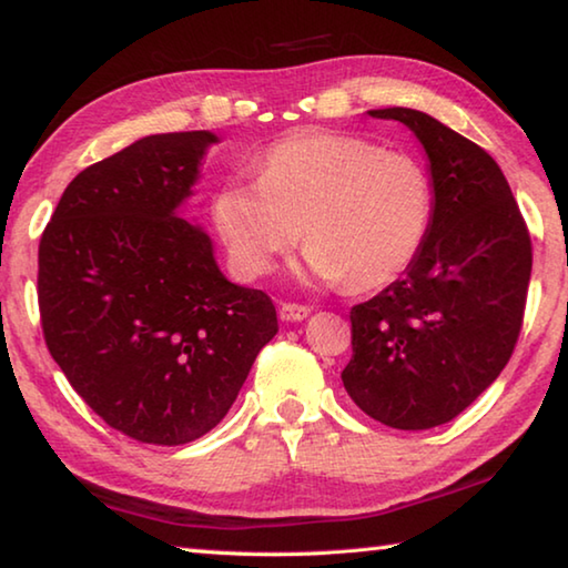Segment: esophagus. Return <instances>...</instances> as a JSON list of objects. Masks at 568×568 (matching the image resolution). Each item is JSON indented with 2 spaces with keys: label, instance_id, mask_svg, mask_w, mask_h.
I'll use <instances>...</instances> for the list:
<instances>
[{
  "label": "esophagus",
  "instance_id": "34e87169",
  "mask_svg": "<svg viewBox=\"0 0 568 568\" xmlns=\"http://www.w3.org/2000/svg\"><path fill=\"white\" fill-rule=\"evenodd\" d=\"M277 315H281V321H285V323H301L307 318V315H311V307L297 305V303H283L281 307H277Z\"/></svg>",
  "mask_w": 568,
  "mask_h": 568
}]
</instances>
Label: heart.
Segmentation results:
<instances>
[{"instance_id":"b5f03b06","label":"heart","mask_w":568,"mask_h":568,"mask_svg":"<svg viewBox=\"0 0 568 568\" xmlns=\"http://www.w3.org/2000/svg\"><path fill=\"white\" fill-rule=\"evenodd\" d=\"M255 170L257 182H223L210 200L243 277L271 271L301 230L307 247L297 275L348 281L355 293L398 281L426 247L436 192L428 170L406 152L355 134L297 132L267 148Z\"/></svg>"}]
</instances>
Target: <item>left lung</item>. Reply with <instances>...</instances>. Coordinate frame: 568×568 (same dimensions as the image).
Listing matches in <instances>:
<instances>
[{
	"label": "left lung",
	"instance_id": "left-lung-1",
	"mask_svg": "<svg viewBox=\"0 0 568 568\" xmlns=\"http://www.w3.org/2000/svg\"><path fill=\"white\" fill-rule=\"evenodd\" d=\"M416 134L436 192L426 247L403 277L355 305V406L400 430L456 418L501 376L521 333L531 237L496 160L410 108L368 110Z\"/></svg>",
	"mask_w": 568,
	"mask_h": 568
}]
</instances>
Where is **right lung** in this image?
<instances>
[{
  "label": "right lung",
  "instance_id": "obj_1",
  "mask_svg": "<svg viewBox=\"0 0 568 568\" xmlns=\"http://www.w3.org/2000/svg\"><path fill=\"white\" fill-rule=\"evenodd\" d=\"M217 134H148L82 170L40 240L47 348L120 434L180 446L213 430L277 333L263 291L230 283L185 217Z\"/></svg>",
  "mask_w": 568,
  "mask_h": 568
}]
</instances>
